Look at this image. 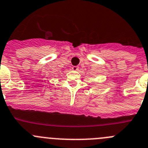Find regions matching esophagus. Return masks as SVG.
<instances>
[{"instance_id":"1","label":"esophagus","mask_w":148,"mask_h":148,"mask_svg":"<svg viewBox=\"0 0 148 148\" xmlns=\"http://www.w3.org/2000/svg\"><path fill=\"white\" fill-rule=\"evenodd\" d=\"M72 69H73V71H78V70H79V66H73Z\"/></svg>"}]
</instances>
